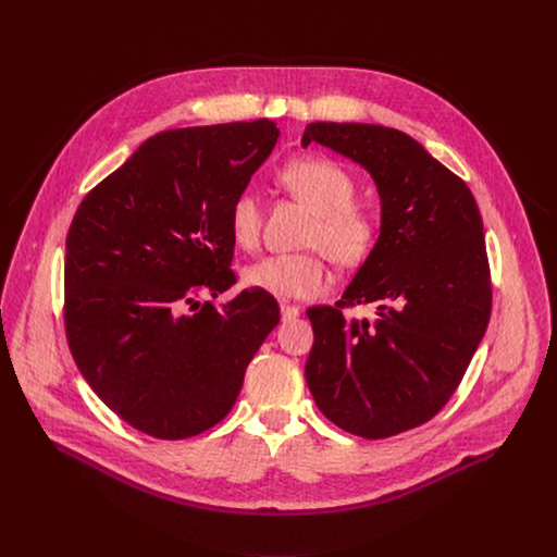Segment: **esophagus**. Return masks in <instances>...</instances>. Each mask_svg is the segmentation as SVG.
I'll return each mask as SVG.
<instances>
[{
	"instance_id": "34e87169",
	"label": "esophagus",
	"mask_w": 557,
	"mask_h": 557,
	"mask_svg": "<svg viewBox=\"0 0 557 557\" xmlns=\"http://www.w3.org/2000/svg\"><path fill=\"white\" fill-rule=\"evenodd\" d=\"M280 310H282V320L284 322H290V320H295V317H299V312H301V308L299 306H295V304H280Z\"/></svg>"
}]
</instances>
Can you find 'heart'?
<instances>
[{
    "label": "heart",
    "instance_id": "heart-1",
    "mask_svg": "<svg viewBox=\"0 0 557 557\" xmlns=\"http://www.w3.org/2000/svg\"><path fill=\"white\" fill-rule=\"evenodd\" d=\"M280 185L312 209V220L304 233L299 253H277L245 269L249 288L275 297L310 299L333 284L329 262L352 269L363 264L379 243V218L366 205L352 200L357 183L352 174L326 156H299L288 161L280 174ZM231 240L256 251L262 233V202L253 191H240L228 207Z\"/></svg>",
    "mask_w": 557,
    "mask_h": 557
}]
</instances>
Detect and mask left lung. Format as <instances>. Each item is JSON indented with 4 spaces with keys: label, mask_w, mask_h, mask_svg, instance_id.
Returning a JSON list of instances; mask_svg holds the SVG:
<instances>
[{
    "label": "left lung",
    "mask_w": 557,
    "mask_h": 557,
    "mask_svg": "<svg viewBox=\"0 0 557 557\" xmlns=\"http://www.w3.org/2000/svg\"><path fill=\"white\" fill-rule=\"evenodd\" d=\"M310 143L370 172L381 233L344 297L306 310L314 333L306 383L337 428L387 438L443 410L487 331L483 218L465 181L399 129L310 123L301 145ZM357 302H374L377 320L346 321Z\"/></svg>",
    "instance_id": "1"
}]
</instances>
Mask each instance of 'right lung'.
<instances>
[{"instance_id":"right-lung-1","label":"right lung","mask_w":557,"mask_h":557,"mask_svg":"<svg viewBox=\"0 0 557 557\" xmlns=\"http://www.w3.org/2000/svg\"><path fill=\"white\" fill-rule=\"evenodd\" d=\"M277 136L269 119L161 132L72 218L67 346L99 399L143 434L181 441L220 423L280 322L258 288L202 301L235 284L228 207Z\"/></svg>"}]
</instances>
